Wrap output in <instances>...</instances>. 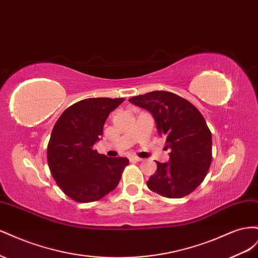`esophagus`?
<instances>
[{"instance_id":"34e87169","label":"esophagus","mask_w":258,"mask_h":258,"mask_svg":"<svg viewBox=\"0 0 258 258\" xmlns=\"http://www.w3.org/2000/svg\"><path fill=\"white\" fill-rule=\"evenodd\" d=\"M129 160L131 162H137V161H141L142 159L140 157H137V156H131V157H129Z\"/></svg>"}]
</instances>
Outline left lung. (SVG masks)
<instances>
[{
  "label": "left lung",
  "instance_id": "obj_1",
  "mask_svg": "<svg viewBox=\"0 0 258 258\" xmlns=\"http://www.w3.org/2000/svg\"><path fill=\"white\" fill-rule=\"evenodd\" d=\"M128 101L153 115L171 150L169 161H156L157 170L147 187L167 198L189 195L204 181L212 161V135L204 116L188 101L168 91H152Z\"/></svg>",
  "mask_w": 258,
  "mask_h": 258
}]
</instances>
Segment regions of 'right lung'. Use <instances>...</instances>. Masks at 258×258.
Segmentation results:
<instances>
[{
    "label": "right lung",
    "mask_w": 258,
    "mask_h": 258,
    "mask_svg": "<svg viewBox=\"0 0 258 258\" xmlns=\"http://www.w3.org/2000/svg\"><path fill=\"white\" fill-rule=\"evenodd\" d=\"M123 98H89L74 103L61 114L51 131L47 161L54 181L77 202L103 198L118 185L124 157L108 158L93 150L103 134L108 114Z\"/></svg>",
    "instance_id": "obj_1"
}]
</instances>
